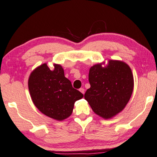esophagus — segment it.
<instances>
[{
    "label": "esophagus",
    "instance_id": "1",
    "mask_svg": "<svg viewBox=\"0 0 157 157\" xmlns=\"http://www.w3.org/2000/svg\"><path fill=\"white\" fill-rule=\"evenodd\" d=\"M79 91H80V92H81L82 94H84V93H85V90H84V88H79Z\"/></svg>",
    "mask_w": 157,
    "mask_h": 157
}]
</instances>
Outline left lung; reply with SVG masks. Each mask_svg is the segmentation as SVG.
Here are the masks:
<instances>
[{
	"mask_svg": "<svg viewBox=\"0 0 157 157\" xmlns=\"http://www.w3.org/2000/svg\"><path fill=\"white\" fill-rule=\"evenodd\" d=\"M90 88L84 98L93 112L104 119L120 113L132 95L134 79L130 67L124 62L109 60L106 67L101 64L90 67Z\"/></svg>",
	"mask_w": 157,
	"mask_h": 157,
	"instance_id": "left-lung-1",
	"label": "left lung"
}]
</instances>
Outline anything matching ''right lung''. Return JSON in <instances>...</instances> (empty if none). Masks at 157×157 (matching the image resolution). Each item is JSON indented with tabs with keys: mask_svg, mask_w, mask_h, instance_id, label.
Returning a JSON list of instances; mask_svg holds the SVG:
<instances>
[{
	"mask_svg": "<svg viewBox=\"0 0 157 157\" xmlns=\"http://www.w3.org/2000/svg\"><path fill=\"white\" fill-rule=\"evenodd\" d=\"M31 98L37 108L46 116L62 121L73 112L74 104L84 95L73 88L59 64L53 71L43 64L32 71L28 81Z\"/></svg>",
	"mask_w": 157,
	"mask_h": 157,
	"instance_id": "1",
	"label": "right lung"
}]
</instances>
